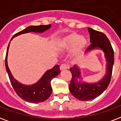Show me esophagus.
<instances>
[{
  "label": "esophagus",
  "mask_w": 121,
  "mask_h": 121,
  "mask_svg": "<svg viewBox=\"0 0 121 121\" xmlns=\"http://www.w3.org/2000/svg\"><path fill=\"white\" fill-rule=\"evenodd\" d=\"M60 68L61 70H66V69H69V66L63 63V64L61 65Z\"/></svg>",
  "instance_id": "esophagus-1"
}]
</instances>
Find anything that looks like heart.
Listing matches in <instances>:
<instances>
[{"label":"heart","mask_w":121,"mask_h":121,"mask_svg":"<svg viewBox=\"0 0 121 121\" xmlns=\"http://www.w3.org/2000/svg\"><path fill=\"white\" fill-rule=\"evenodd\" d=\"M87 44V40L80 35L72 33L65 37L61 40L59 47L61 49L70 50L72 49V56L78 57L84 52Z\"/></svg>","instance_id":"obj_1"}]
</instances>
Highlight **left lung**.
Instances as JSON below:
<instances>
[{
  "label": "left lung",
  "mask_w": 121,
  "mask_h": 121,
  "mask_svg": "<svg viewBox=\"0 0 121 121\" xmlns=\"http://www.w3.org/2000/svg\"><path fill=\"white\" fill-rule=\"evenodd\" d=\"M91 44L87 48L86 52L95 49H101L105 53L107 60V71L101 81L96 83H86L79 81L81 73L79 67L74 65L70 69L72 79L69 85L71 93L77 99L81 101H88L99 96L109 85L112 77V69L114 63V52L107 37L101 32L88 28Z\"/></svg>",
  "instance_id": "obj_1"
}]
</instances>
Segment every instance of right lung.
Returning <instances> with one entry per match:
<instances>
[{
    "label": "right lung",
    "mask_w": 121,
    "mask_h": 121,
    "mask_svg": "<svg viewBox=\"0 0 121 121\" xmlns=\"http://www.w3.org/2000/svg\"><path fill=\"white\" fill-rule=\"evenodd\" d=\"M51 25H39V26H30L26 28L22 31L17 32V34H14L12 37L11 40L15 37L20 35L21 34H26L28 32H38L42 33L46 30H48L51 27ZM10 44V42H9ZM9 44L7 47V52L5 55V69L7 71V74L9 77L12 86L14 90L17 95L21 98L25 100L26 101L30 103H40L43 102L48 99L52 93V87L51 85V81L54 77L58 75L60 73V66L58 65H55L52 69H50L46 72L44 75L41 77V79L35 84L33 85H24L19 82H17L12 75L11 71L9 70L7 65V54L9 50Z\"/></svg>",
    "instance_id": "right-lung-1"
}]
</instances>
